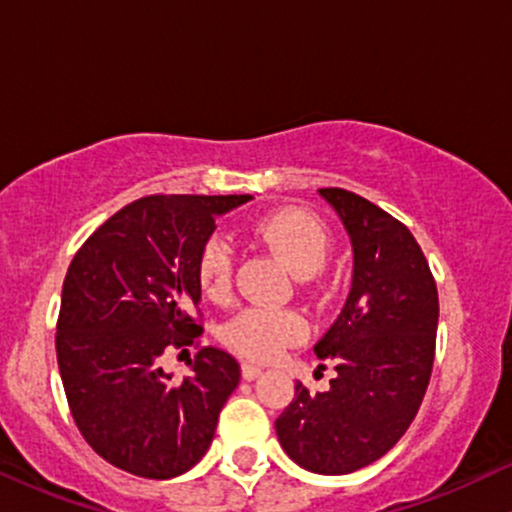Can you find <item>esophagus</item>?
<instances>
[{
  "label": "esophagus",
  "instance_id": "1",
  "mask_svg": "<svg viewBox=\"0 0 512 512\" xmlns=\"http://www.w3.org/2000/svg\"><path fill=\"white\" fill-rule=\"evenodd\" d=\"M240 370H243L245 380H255V378H260V375H262V368L255 366V363H250V361H243Z\"/></svg>",
  "mask_w": 512,
  "mask_h": 512
}]
</instances>
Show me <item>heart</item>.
<instances>
[{"label":"heart","mask_w":512,"mask_h":512,"mask_svg":"<svg viewBox=\"0 0 512 512\" xmlns=\"http://www.w3.org/2000/svg\"><path fill=\"white\" fill-rule=\"evenodd\" d=\"M252 233L291 272L303 279L320 272L330 257L332 238L325 223L310 211L284 207L260 216ZM233 248L219 236L209 238L197 255V281L211 301H226L233 291ZM226 344L252 361H269L286 346L308 337V322L296 310L248 308L226 325Z\"/></svg>","instance_id":"heart-1"}]
</instances>
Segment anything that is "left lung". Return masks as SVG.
I'll return each mask as SVG.
<instances>
[{
    "label": "left lung",
    "instance_id": "obj_1",
    "mask_svg": "<svg viewBox=\"0 0 512 512\" xmlns=\"http://www.w3.org/2000/svg\"><path fill=\"white\" fill-rule=\"evenodd\" d=\"M354 248V281L337 322L315 344L337 375L330 390L296 397L276 419L293 462L315 474H349L397 445L431 380L438 289L409 228L368 199L322 187Z\"/></svg>",
    "mask_w": 512,
    "mask_h": 512
}]
</instances>
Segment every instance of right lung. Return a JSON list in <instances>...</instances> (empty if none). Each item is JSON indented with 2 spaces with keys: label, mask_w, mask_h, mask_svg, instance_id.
<instances>
[{
  "label": "right lung",
  "mask_w": 512,
  "mask_h": 512,
  "mask_svg": "<svg viewBox=\"0 0 512 512\" xmlns=\"http://www.w3.org/2000/svg\"><path fill=\"white\" fill-rule=\"evenodd\" d=\"M250 195H151L122 207L69 264L57 320V363L81 436L105 462L144 479H173L202 460L240 383L216 346L175 383L166 351L197 342V255L216 216Z\"/></svg>",
  "instance_id": "1"
}]
</instances>
